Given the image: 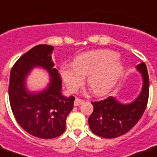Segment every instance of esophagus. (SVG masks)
Masks as SVG:
<instances>
[{"label": "esophagus", "instance_id": "34e87169", "mask_svg": "<svg viewBox=\"0 0 157 157\" xmlns=\"http://www.w3.org/2000/svg\"><path fill=\"white\" fill-rule=\"evenodd\" d=\"M83 102H84L83 100H81L79 98H76L75 101H74V106H79L80 104H82Z\"/></svg>", "mask_w": 157, "mask_h": 157}]
</instances>
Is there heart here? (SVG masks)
Masks as SVG:
<instances>
[{
	"label": "heart",
	"instance_id": "b5f03b06",
	"mask_svg": "<svg viewBox=\"0 0 157 157\" xmlns=\"http://www.w3.org/2000/svg\"><path fill=\"white\" fill-rule=\"evenodd\" d=\"M119 55L111 50H92L78 56L72 67H62L60 74L68 90L74 92L87 76V84L96 96H104L115 86L123 74L124 66Z\"/></svg>",
	"mask_w": 157,
	"mask_h": 157
}]
</instances>
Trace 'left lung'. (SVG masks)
Instances as JSON below:
<instances>
[{
    "label": "left lung",
    "mask_w": 157,
    "mask_h": 157,
    "mask_svg": "<svg viewBox=\"0 0 157 157\" xmlns=\"http://www.w3.org/2000/svg\"><path fill=\"white\" fill-rule=\"evenodd\" d=\"M137 71L143 78L141 91L134 100L122 103L113 97L91 102L94 110L89 117V126L94 134L105 138H113L125 134L138 123L146 109L150 82L146 65L141 62Z\"/></svg>",
    "instance_id": "8db88e82"
}]
</instances>
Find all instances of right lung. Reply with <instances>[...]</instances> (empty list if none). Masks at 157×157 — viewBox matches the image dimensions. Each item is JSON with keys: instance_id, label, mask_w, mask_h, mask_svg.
<instances>
[{"instance_id": "add662e5", "label": "right lung", "mask_w": 157, "mask_h": 157, "mask_svg": "<svg viewBox=\"0 0 157 157\" xmlns=\"http://www.w3.org/2000/svg\"><path fill=\"white\" fill-rule=\"evenodd\" d=\"M53 50V46L39 44L23 55L11 70L8 88L11 109L19 126L32 136L44 139L64 132L75 100L72 96L62 95L61 80L52 60ZM35 67L43 68L50 75L46 88L39 92H31L26 86L27 77Z\"/></svg>"}]
</instances>
